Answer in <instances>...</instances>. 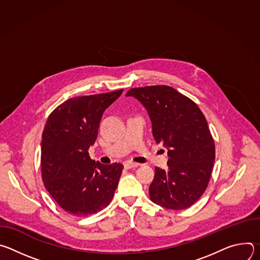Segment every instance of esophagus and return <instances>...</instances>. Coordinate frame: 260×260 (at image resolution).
Wrapping results in <instances>:
<instances>
[{"mask_svg": "<svg viewBox=\"0 0 260 260\" xmlns=\"http://www.w3.org/2000/svg\"><path fill=\"white\" fill-rule=\"evenodd\" d=\"M139 166H140V164H136V162H132V161H126V162H124V168H125V169L138 168Z\"/></svg>", "mask_w": 260, "mask_h": 260, "instance_id": "1", "label": "esophagus"}]
</instances>
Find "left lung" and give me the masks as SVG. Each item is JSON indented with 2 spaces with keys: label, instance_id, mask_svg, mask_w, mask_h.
Wrapping results in <instances>:
<instances>
[{
  "label": "left lung",
  "instance_id": "1",
  "mask_svg": "<svg viewBox=\"0 0 260 260\" xmlns=\"http://www.w3.org/2000/svg\"><path fill=\"white\" fill-rule=\"evenodd\" d=\"M126 95L145 106L154 140L168 148L169 168H155L150 200L171 210L189 208L207 189L215 159L205 115L192 100L168 85L135 87Z\"/></svg>",
  "mask_w": 260,
  "mask_h": 260
}]
</instances>
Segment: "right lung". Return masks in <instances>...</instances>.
<instances>
[{"label": "right lung", "instance_id": "add662e5", "mask_svg": "<svg viewBox=\"0 0 260 260\" xmlns=\"http://www.w3.org/2000/svg\"><path fill=\"white\" fill-rule=\"evenodd\" d=\"M123 89L67 100L47 118L41 142V175L56 204L73 216H89L112 201L123 166L94 161V144L104 111Z\"/></svg>", "mask_w": 260, "mask_h": 260}]
</instances>
